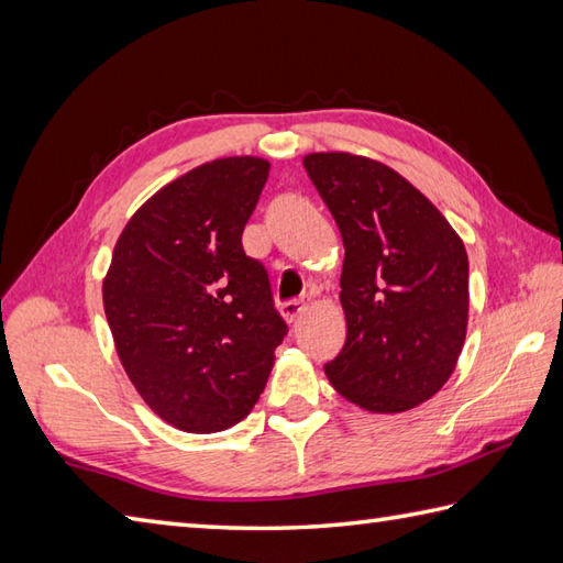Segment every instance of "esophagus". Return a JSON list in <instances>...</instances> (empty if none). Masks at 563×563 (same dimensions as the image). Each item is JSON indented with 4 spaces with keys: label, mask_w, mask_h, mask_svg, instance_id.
Listing matches in <instances>:
<instances>
[{
    "label": "esophagus",
    "mask_w": 563,
    "mask_h": 563,
    "mask_svg": "<svg viewBox=\"0 0 563 563\" xmlns=\"http://www.w3.org/2000/svg\"><path fill=\"white\" fill-rule=\"evenodd\" d=\"M307 309V302L305 300H285L283 305H280V312H283V317H285V321H297L302 317V312Z\"/></svg>",
    "instance_id": "obj_1"
}]
</instances>
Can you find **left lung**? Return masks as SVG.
I'll return each instance as SVG.
<instances>
[{
	"label": "left lung",
	"instance_id": "obj_1",
	"mask_svg": "<svg viewBox=\"0 0 563 563\" xmlns=\"http://www.w3.org/2000/svg\"><path fill=\"white\" fill-rule=\"evenodd\" d=\"M305 169L336 220L345 258V343L324 365L341 397L399 413L452 375L470 317V261L457 232L389 166L345 152L307 154Z\"/></svg>",
	"mask_w": 563,
	"mask_h": 563
}]
</instances>
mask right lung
Returning <instances> with one entry per match:
<instances>
[{
  "instance_id": "right-lung-1",
  "label": "right lung",
  "mask_w": 563,
  "mask_h": 563,
  "mask_svg": "<svg viewBox=\"0 0 563 563\" xmlns=\"http://www.w3.org/2000/svg\"><path fill=\"white\" fill-rule=\"evenodd\" d=\"M271 164L227 157L176 178L113 249L103 309L125 373L150 409L188 433L254 409L288 324L242 232Z\"/></svg>"
}]
</instances>
